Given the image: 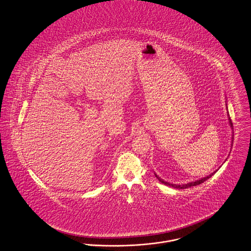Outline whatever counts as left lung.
I'll return each instance as SVG.
<instances>
[{
    "mask_svg": "<svg viewBox=\"0 0 251 251\" xmlns=\"http://www.w3.org/2000/svg\"><path fill=\"white\" fill-rule=\"evenodd\" d=\"M227 108V107H226ZM228 120H229V125H230V127L232 128V122H231V119L229 118V116H228ZM233 139V138H232ZM232 142H233V140H232ZM217 171H214L211 175H209L208 176L203 177V178H201V179H199V180H195V181H193V182H191V183H187V184H183V185H176V184H172V183H169V182H166V181H164L163 179H161L160 177L157 176L155 174H154V176H156V178L164 184V185H166V186H170V187H173V188H175V189H187V188H190V187H193V186H197V185H200V184H202L203 182H205L206 180H207L208 178H210V177L212 176L215 173H216Z\"/></svg>",
    "mask_w": 251,
    "mask_h": 251,
    "instance_id": "1",
    "label": "left lung"
}]
</instances>
